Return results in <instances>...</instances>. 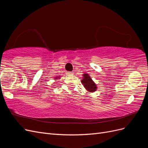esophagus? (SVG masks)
Instances as JSON below:
<instances>
[{
  "instance_id": "34e87169",
  "label": "esophagus",
  "mask_w": 148,
  "mask_h": 148,
  "mask_svg": "<svg viewBox=\"0 0 148 148\" xmlns=\"http://www.w3.org/2000/svg\"><path fill=\"white\" fill-rule=\"evenodd\" d=\"M66 74L69 75H73V72H72V71H66Z\"/></svg>"
}]
</instances>
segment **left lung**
Masks as SVG:
<instances>
[{"instance_id":"obj_1","label":"left lung","mask_w":148,"mask_h":148,"mask_svg":"<svg viewBox=\"0 0 148 148\" xmlns=\"http://www.w3.org/2000/svg\"><path fill=\"white\" fill-rule=\"evenodd\" d=\"M83 78L82 80V83L83 84L84 87L89 92H92L96 91L97 90V86L91 78L90 76L88 73L83 74Z\"/></svg>"}]
</instances>
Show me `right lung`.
Instances as JSON below:
<instances>
[{
	"label": "right lung",
	"mask_w": 148,
	"mask_h": 148,
	"mask_svg": "<svg viewBox=\"0 0 148 148\" xmlns=\"http://www.w3.org/2000/svg\"><path fill=\"white\" fill-rule=\"evenodd\" d=\"M58 77H56V79H57V78H58Z\"/></svg>",
	"instance_id": "add662e5"
}]
</instances>
